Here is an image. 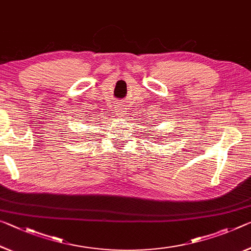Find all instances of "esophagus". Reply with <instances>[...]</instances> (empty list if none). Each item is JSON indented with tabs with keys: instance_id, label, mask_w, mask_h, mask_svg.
Instances as JSON below:
<instances>
[{
	"instance_id": "obj_1",
	"label": "esophagus",
	"mask_w": 251,
	"mask_h": 251,
	"mask_svg": "<svg viewBox=\"0 0 251 251\" xmlns=\"http://www.w3.org/2000/svg\"><path fill=\"white\" fill-rule=\"evenodd\" d=\"M115 114H116V116L118 118H123L125 116L126 114V107L124 104H119L117 107H116V111H115Z\"/></svg>"
}]
</instances>
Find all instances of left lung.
Masks as SVG:
<instances>
[{"mask_svg":"<svg viewBox=\"0 0 251 251\" xmlns=\"http://www.w3.org/2000/svg\"><path fill=\"white\" fill-rule=\"evenodd\" d=\"M155 138H157V137H155Z\"/></svg>","mask_w":251,"mask_h":251,"instance_id":"obj_1","label":"left lung"}]
</instances>
